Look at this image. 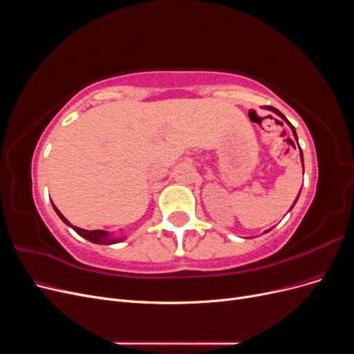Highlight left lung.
<instances>
[{"label":"left lung","instance_id":"obj_1","mask_svg":"<svg viewBox=\"0 0 354 354\" xmlns=\"http://www.w3.org/2000/svg\"><path fill=\"white\" fill-rule=\"evenodd\" d=\"M266 108H267V109H270V111H273L276 115H279L283 121H286V122H288V125L291 127V130H292V133H294V137H295V140H297V133H295V128L292 127V124L289 122V121L286 120V118H285V116H283V115H282L279 111H277L276 108H272V106H266ZM297 142H298V140H297ZM299 151H301V149H299ZM299 155H301V162H303V152H299ZM303 168H304V164H303ZM297 199H298V196H297ZM297 199H295V202H297ZM295 202H294V203H295ZM292 207H294V205H292Z\"/></svg>","mask_w":354,"mask_h":354}]
</instances>
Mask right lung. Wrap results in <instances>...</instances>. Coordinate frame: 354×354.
<instances>
[{"instance_id":"right-lung-1","label":"right lung","mask_w":354,"mask_h":354,"mask_svg":"<svg viewBox=\"0 0 354 354\" xmlns=\"http://www.w3.org/2000/svg\"><path fill=\"white\" fill-rule=\"evenodd\" d=\"M53 208L56 209V212H57V216L65 221L68 226H71L75 232H77L78 234H81L82 238H85L87 241H90V242H94V243H102V245H111V243H116V242H120L121 239H113V238H111L109 236V233L108 232H104V230H84V229H80V227H77V226H72V224L62 216V212L55 207V203H53Z\"/></svg>"}]
</instances>
